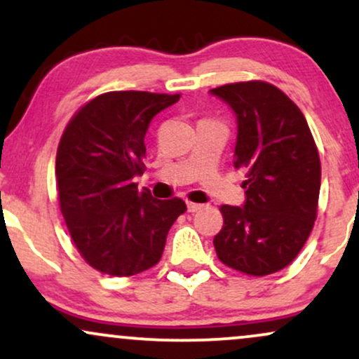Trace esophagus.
<instances>
[{
	"label": "esophagus",
	"instance_id": "esophagus-1",
	"mask_svg": "<svg viewBox=\"0 0 359 359\" xmlns=\"http://www.w3.org/2000/svg\"><path fill=\"white\" fill-rule=\"evenodd\" d=\"M204 205L203 204H197V203H187V211L189 212H197V211H201V209H203Z\"/></svg>",
	"mask_w": 359,
	"mask_h": 359
}]
</instances>
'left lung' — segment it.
I'll use <instances>...</instances> for the list:
<instances>
[{
  "instance_id": "obj_1",
  "label": "left lung",
  "mask_w": 359,
  "mask_h": 359,
  "mask_svg": "<svg viewBox=\"0 0 359 359\" xmlns=\"http://www.w3.org/2000/svg\"><path fill=\"white\" fill-rule=\"evenodd\" d=\"M209 93L236 116L233 165L246 172L245 203L221 208L217 258L255 277L275 273L294 262L314 226L320 191L314 138L302 111L269 82H236Z\"/></svg>"
}]
</instances>
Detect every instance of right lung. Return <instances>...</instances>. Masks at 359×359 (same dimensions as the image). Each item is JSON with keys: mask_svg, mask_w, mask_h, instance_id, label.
Segmentation results:
<instances>
[{"mask_svg": "<svg viewBox=\"0 0 359 359\" xmlns=\"http://www.w3.org/2000/svg\"><path fill=\"white\" fill-rule=\"evenodd\" d=\"M179 94L114 90L94 97L71 119L55 160L60 211L74 245L93 269L130 277L158 263L167 233L185 212L182 199L138 191L145 135Z\"/></svg>", "mask_w": 359, "mask_h": 359, "instance_id": "obj_1", "label": "right lung"}]
</instances>
